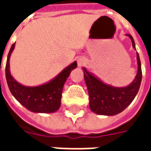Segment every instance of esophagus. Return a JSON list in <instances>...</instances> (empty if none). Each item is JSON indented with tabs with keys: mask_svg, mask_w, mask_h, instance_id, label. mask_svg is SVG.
Returning <instances> with one entry per match:
<instances>
[{
	"mask_svg": "<svg viewBox=\"0 0 151 151\" xmlns=\"http://www.w3.org/2000/svg\"><path fill=\"white\" fill-rule=\"evenodd\" d=\"M86 64V60L84 58V57H79L78 59V65L79 67H81V66H83L84 65Z\"/></svg>",
	"mask_w": 151,
	"mask_h": 151,
	"instance_id": "esophagus-1",
	"label": "esophagus"
}]
</instances>
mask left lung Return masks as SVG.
Returning <instances> with one entry per match:
<instances>
[{
    "label": "left lung",
    "mask_w": 151,
    "mask_h": 151,
    "mask_svg": "<svg viewBox=\"0 0 151 151\" xmlns=\"http://www.w3.org/2000/svg\"><path fill=\"white\" fill-rule=\"evenodd\" d=\"M127 35L132 41L133 48H135V43L132 35ZM137 59L138 68L135 79L125 87H113L107 85L83 68L90 98V108L92 111L99 115L114 116L124 111L132 103L138 92L142 77L141 61L137 52Z\"/></svg>",
    "instance_id": "8db88e82"
}]
</instances>
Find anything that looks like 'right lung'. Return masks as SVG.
Wrapping results in <instances>:
<instances>
[{
  "mask_svg": "<svg viewBox=\"0 0 151 151\" xmlns=\"http://www.w3.org/2000/svg\"><path fill=\"white\" fill-rule=\"evenodd\" d=\"M15 43L9 52L5 66V77L9 91L14 98L25 108L33 112L52 113L59 109L63 86L72 69L77 67L74 61L62 70L52 81L39 86H25L15 81L9 72V57L14 48Z\"/></svg>",
  "mask_w": 151,
  "mask_h": 151,
  "instance_id": "1",
  "label": "right lung"
}]
</instances>
